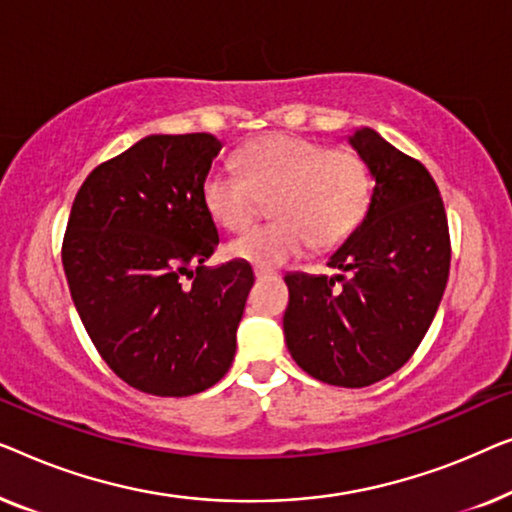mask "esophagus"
<instances>
[{
	"mask_svg": "<svg viewBox=\"0 0 512 512\" xmlns=\"http://www.w3.org/2000/svg\"><path fill=\"white\" fill-rule=\"evenodd\" d=\"M255 278L257 280H271V278H278V273L273 269H262V266H255Z\"/></svg>",
	"mask_w": 512,
	"mask_h": 512,
	"instance_id": "1",
	"label": "esophagus"
}]
</instances>
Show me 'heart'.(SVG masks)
Masks as SVG:
<instances>
[{"instance_id":"1","label":"heart","mask_w":512,"mask_h":512,"mask_svg":"<svg viewBox=\"0 0 512 512\" xmlns=\"http://www.w3.org/2000/svg\"><path fill=\"white\" fill-rule=\"evenodd\" d=\"M239 171L213 169L201 194L211 218L241 232L271 199L276 220L227 246L243 262L271 269L308 248L334 250L362 225L371 206V169L357 150L329 148L297 134L262 136L239 153Z\"/></svg>"}]
</instances>
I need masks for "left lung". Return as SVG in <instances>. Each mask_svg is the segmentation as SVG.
Here are the masks:
<instances>
[{
	"instance_id": "1",
	"label": "left lung",
	"mask_w": 512,
	"mask_h": 512,
	"mask_svg": "<svg viewBox=\"0 0 512 512\" xmlns=\"http://www.w3.org/2000/svg\"><path fill=\"white\" fill-rule=\"evenodd\" d=\"M350 143L376 187L369 213L327 266L334 278L287 273L285 343L308 376L369 387L413 357L434 320L450 273V229L427 167L373 129Z\"/></svg>"
}]
</instances>
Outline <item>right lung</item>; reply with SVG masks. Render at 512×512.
<instances>
[{"mask_svg": "<svg viewBox=\"0 0 512 512\" xmlns=\"http://www.w3.org/2000/svg\"><path fill=\"white\" fill-rule=\"evenodd\" d=\"M222 143L153 134L90 171L71 206L62 264L88 336L115 376L190 397L229 371L253 269H208L220 236L201 187Z\"/></svg>", "mask_w": 512, "mask_h": 512, "instance_id": "right-lung-1", "label": "right lung"}]
</instances>
